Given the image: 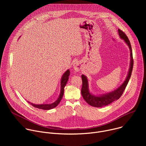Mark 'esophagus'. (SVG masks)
<instances>
[{
  "label": "esophagus",
  "instance_id": "esophagus-1",
  "mask_svg": "<svg viewBox=\"0 0 146 146\" xmlns=\"http://www.w3.org/2000/svg\"><path fill=\"white\" fill-rule=\"evenodd\" d=\"M81 67H82L81 65L80 64V63L79 62L76 61V62H74V64H73V68L77 72L80 71V69H81Z\"/></svg>",
  "mask_w": 146,
  "mask_h": 146
}]
</instances>
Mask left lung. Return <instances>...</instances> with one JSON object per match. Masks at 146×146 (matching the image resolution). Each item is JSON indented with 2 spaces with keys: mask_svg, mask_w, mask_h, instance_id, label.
<instances>
[{
  "mask_svg": "<svg viewBox=\"0 0 146 146\" xmlns=\"http://www.w3.org/2000/svg\"><path fill=\"white\" fill-rule=\"evenodd\" d=\"M118 33L119 37L123 39L125 43L128 44L129 46L130 51H131V65H130V68L129 70L127 76V78L125 80V81L123 82V84L118 87L117 90H114V91L102 95L100 96H96L92 95L88 90V80L84 74L81 75L82 81V86L81 88V94L84 99V100L87 102V103H88L90 105L95 107V108H101L105 106H107L111 103L113 102L114 101L118 100L122 95L128 83L129 82V80L130 79V77L131 76L132 69H133V55H132V50L131 45L130 43V41L129 40V38L127 36L123 31L118 29Z\"/></svg>",
  "mask_w": 146,
  "mask_h": 146,
  "instance_id": "1",
  "label": "left lung"
}]
</instances>
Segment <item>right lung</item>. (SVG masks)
Wrapping results in <instances>:
<instances>
[{
	"instance_id": "add662e5",
	"label": "right lung",
	"mask_w": 146,
	"mask_h": 146,
	"mask_svg": "<svg viewBox=\"0 0 146 146\" xmlns=\"http://www.w3.org/2000/svg\"><path fill=\"white\" fill-rule=\"evenodd\" d=\"M69 75H70V71L69 70H68L63 74V76H62L61 81H60V93L59 98L55 102L51 104H42V105H35V104L31 103L29 102H28V103H30L31 105H32L33 107L36 108L43 109V110H50L53 108H55L56 106H57V105L62 100V97H63L64 93V88L68 81Z\"/></svg>"
}]
</instances>
